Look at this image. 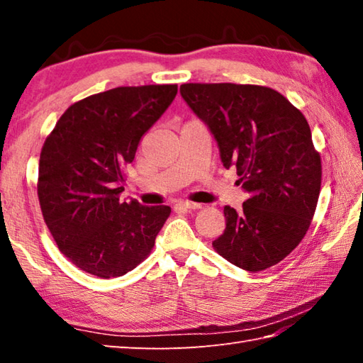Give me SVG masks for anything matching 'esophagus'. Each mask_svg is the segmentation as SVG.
I'll use <instances>...</instances> for the list:
<instances>
[{
	"label": "esophagus",
	"mask_w": 363,
	"mask_h": 363,
	"mask_svg": "<svg viewBox=\"0 0 363 363\" xmlns=\"http://www.w3.org/2000/svg\"><path fill=\"white\" fill-rule=\"evenodd\" d=\"M177 209H184V211H195V209H201V204L198 203H190V201H179L176 203Z\"/></svg>",
	"instance_id": "obj_1"
}]
</instances>
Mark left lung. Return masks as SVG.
Instances as JSON below:
<instances>
[{
  "instance_id": "1",
  "label": "left lung",
  "mask_w": 363,
  "mask_h": 363,
  "mask_svg": "<svg viewBox=\"0 0 363 363\" xmlns=\"http://www.w3.org/2000/svg\"><path fill=\"white\" fill-rule=\"evenodd\" d=\"M179 91L250 195L242 211L225 206L226 228L213 248L246 272L276 265L303 240L318 203L321 160L309 123L268 87L182 84Z\"/></svg>"
}]
</instances>
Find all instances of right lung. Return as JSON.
I'll return each mask as SVG.
<instances>
[{
	"mask_svg": "<svg viewBox=\"0 0 363 363\" xmlns=\"http://www.w3.org/2000/svg\"><path fill=\"white\" fill-rule=\"evenodd\" d=\"M177 94L176 84L117 87L68 107L45 140L38 201L59 250L98 277L134 269L151 252L168 206L123 201V169Z\"/></svg>",
	"mask_w": 363,
	"mask_h": 363,
	"instance_id": "obj_1",
	"label": "right lung"
}]
</instances>
